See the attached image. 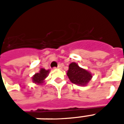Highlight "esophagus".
I'll return each mask as SVG.
<instances>
[{
    "label": "esophagus",
    "instance_id": "1",
    "mask_svg": "<svg viewBox=\"0 0 124 124\" xmlns=\"http://www.w3.org/2000/svg\"><path fill=\"white\" fill-rule=\"evenodd\" d=\"M57 68H58V69H61V68H62V65L61 64L58 65V67H57Z\"/></svg>",
    "mask_w": 124,
    "mask_h": 124
}]
</instances>
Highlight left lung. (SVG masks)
I'll use <instances>...</instances> for the list:
<instances>
[{
  "label": "left lung",
  "instance_id": "1",
  "mask_svg": "<svg viewBox=\"0 0 124 124\" xmlns=\"http://www.w3.org/2000/svg\"><path fill=\"white\" fill-rule=\"evenodd\" d=\"M67 76L72 83L82 86H86L92 78L91 73L80 68L75 62L69 65Z\"/></svg>",
  "mask_w": 124,
  "mask_h": 124
}]
</instances>
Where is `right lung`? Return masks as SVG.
Listing matches in <instances>:
<instances>
[{
  "label": "right lung",
  "mask_w": 124,
  "mask_h": 124,
  "mask_svg": "<svg viewBox=\"0 0 124 124\" xmlns=\"http://www.w3.org/2000/svg\"><path fill=\"white\" fill-rule=\"evenodd\" d=\"M50 70H45L44 68H41L40 72L38 73H36L32 76V82L36 84L42 85L44 82L45 78L48 76Z\"/></svg>",
  "instance_id": "1"
}]
</instances>
